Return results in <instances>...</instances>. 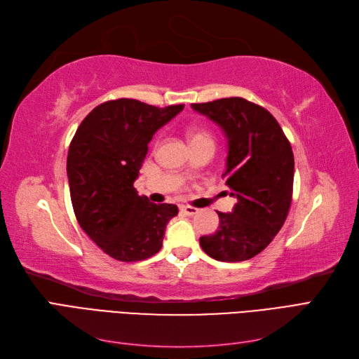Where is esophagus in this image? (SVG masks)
<instances>
[{
	"label": "esophagus",
	"instance_id": "esophagus-1",
	"mask_svg": "<svg viewBox=\"0 0 359 359\" xmlns=\"http://www.w3.org/2000/svg\"><path fill=\"white\" fill-rule=\"evenodd\" d=\"M181 211L186 214V215H194V214L199 212L198 208H194V206H190V205H182L181 206Z\"/></svg>",
	"mask_w": 359,
	"mask_h": 359
}]
</instances>
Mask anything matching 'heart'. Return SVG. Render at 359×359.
I'll list each match as a JSON object with an SVG mask.
<instances>
[{"instance_id": "obj_1", "label": "heart", "mask_w": 359, "mask_h": 359, "mask_svg": "<svg viewBox=\"0 0 359 359\" xmlns=\"http://www.w3.org/2000/svg\"><path fill=\"white\" fill-rule=\"evenodd\" d=\"M189 137H190V142H199V140H208L211 139V135L206 132V130H191V132L189 133Z\"/></svg>"}]
</instances>
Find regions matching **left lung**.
I'll list each match as a JSON object with an SVG mask.
<instances>
[{
	"label": "left lung",
	"mask_w": 359,
	"mask_h": 359,
	"mask_svg": "<svg viewBox=\"0 0 359 359\" xmlns=\"http://www.w3.org/2000/svg\"><path fill=\"white\" fill-rule=\"evenodd\" d=\"M220 126L227 139L223 178L236 198L232 212H217L220 224L201 236V247L220 262H243L259 255L285 224L293 190L292 147L277 119L243 97L193 103Z\"/></svg>",
	"instance_id": "left-lung-1"
}]
</instances>
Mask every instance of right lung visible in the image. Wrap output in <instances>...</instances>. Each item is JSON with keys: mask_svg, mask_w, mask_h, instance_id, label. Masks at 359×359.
<instances>
[{"mask_svg": "<svg viewBox=\"0 0 359 359\" xmlns=\"http://www.w3.org/2000/svg\"><path fill=\"white\" fill-rule=\"evenodd\" d=\"M184 104L156 107L133 99L99 104L85 116L67 156L70 198L78 223L106 255L136 262L160 252L172 203L139 196L133 182L160 127Z\"/></svg>", "mask_w": 359, "mask_h": 359, "instance_id": "obj_1", "label": "right lung"}]
</instances>
